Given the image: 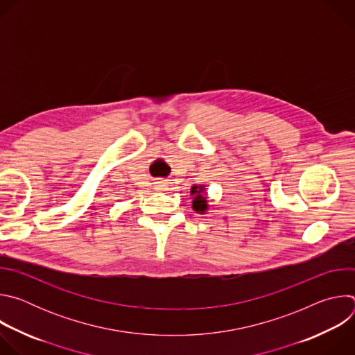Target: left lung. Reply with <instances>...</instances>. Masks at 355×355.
Returning <instances> with one entry per match:
<instances>
[{"label":"left lung","instance_id":"8db88e82","mask_svg":"<svg viewBox=\"0 0 355 355\" xmlns=\"http://www.w3.org/2000/svg\"><path fill=\"white\" fill-rule=\"evenodd\" d=\"M192 198V209L196 214L205 215L208 212V198H207V187L205 185H193L191 188Z\"/></svg>","mask_w":355,"mask_h":355}]
</instances>
